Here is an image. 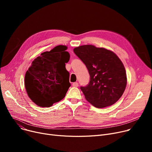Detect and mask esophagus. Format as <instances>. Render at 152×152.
<instances>
[{"label":"esophagus","instance_id":"esophagus-1","mask_svg":"<svg viewBox=\"0 0 152 152\" xmlns=\"http://www.w3.org/2000/svg\"><path fill=\"white\" fill-rule=\"evenodd\" d=\"M72 85H73V86H74V87H77L78 86H79V84H78V83H73V84H72Z\"/></svg>","mask_w":152,"mask_h":152}]
</instances>
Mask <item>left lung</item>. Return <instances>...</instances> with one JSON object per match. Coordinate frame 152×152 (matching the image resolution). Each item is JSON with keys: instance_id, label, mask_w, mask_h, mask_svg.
<instances>
[{"instance_id": "8db88e82", "label": "left lung", "mask_w": 152, "mask_h": 152, "mask_svg": "<svg viewBox=\"0 0 152 152\" xmlns=\"http://www.w3.org/2000/svg\"><path fill=\"white\" fill-rule=\"evenodd\" d=\"M73 51L90 75L88 85L81 87L86 99L99 108L115 103L127 84L126 69L121 60L113 52L92 45L79 46Z\"/></svg>"}]
</instances>
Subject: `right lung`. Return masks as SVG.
<instances>
[{"label":"right lung","instance_id":"right-lung-1","mask_svg":"<svg viewBox=\"0 0 152 152\" xmlns=\"http://www.w3.org/2000/svg\"><path fill=\"white\" fill-rule=\"evenodd\" d=\"M66 45H57L34 60L26 71L25 86L29 97L37 106L50 107L64 97L71 86L66 69L70 55Z\"/></svg>","mask_w":152,"mask_h":152}]
</instances>
